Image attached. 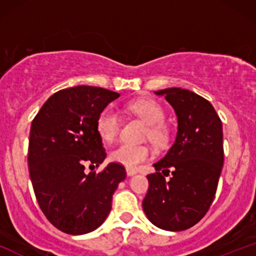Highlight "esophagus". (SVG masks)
Listing matches in <instances>:
<instances>
[{
  "label": "esophagus",
  "mask_w": 256,
  "mask_h": 256,
  "mask_svg": "<svg viewBox=\"0 0 256 256\" xmlns=\"http://www.w3.org/2000/svg\"><path fill=\"white\" fill-rule=\"evenodd\" d=\"M126 173H128V176H134L137 173V171H134V170H132V168H126Z\"/></svg>",
  "instance_id": "esophagus-1"
}]
</instances>
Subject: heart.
<instances>
[{"label":"heart","mask_w":256,"mask_h":256,"mask_svg":"<svg viewBox=\"0 0 256 256\" xmlns=\"http://www.w3.org/2000/svg\"><path fill=\"white\" fill-rule=\"evenodd\" d=\"M128 110L140 116L146 124H148L146 136L155 142H160L166 136V128L164 125L165 112L162 107L154 100L140 98L128 104ZM122 128V116L119 112L112 106L106 107L100 113L96 128L100 137L104 142H113L118 136ZM152 152L146 144H134V143H120L110 152L112 160L122 164L128 168H138L140 165L152 158Z\"/></svg>","instance_id":"b5f03b06"}]
</instances>
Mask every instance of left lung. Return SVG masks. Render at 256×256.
Listing matches in <instances>:
<instances>
[{
	"label": "left lung",
	"instance_id": "left-lung-1",
	"mask_svg": "<svg viewBox=\"0 0 256 256\" xmlns=\"http://www.w3.org/2000/svg\"><path fill=\"white\" fill-rule=\"evenodd\" d=\"M165 96L178 119V131L167 154L146 176L149 189L143 210L158 228L183 231L206 216L216 196L222 165V125L210 102L182 88L155 91ZM160 170L172 172L167 182Z\"/></svg>",
	"mask_w": 256,
	"mask_h": 256
}]
</instances>
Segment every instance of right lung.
<instances>
[{"instance_id": "right-lung-1", "label": "right lung", "mask_w": 256, "mask_h": 256, "mask_svg": "<svg viewBox=\"0 0 256 256\" xmlns=\"http://www.w3.org/2000/svg\"><path fill=\"white\" fill-rule=\"evenodd\" d=\"M118 92L98 86L68 88L46 101L31 124L28 172L46 218L68 234H84L102 225L112 198L126 178L125 167L110 162L101 172L106 150L96 122Z\"/></svg>"}]
</instances>
